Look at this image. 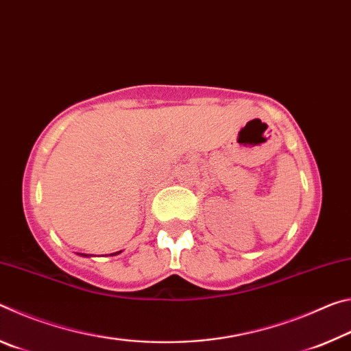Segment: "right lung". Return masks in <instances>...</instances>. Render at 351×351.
I'll return each mask as SVG.
<instances>
[{
	"label": "right lung",
	"mask_w": 351,
	"mask_h": 351,
	"mask_svg": "<svg viewBox=\"0 0 351 351\" xmlns=\"http://www.w3.org/2000/svg\"><path fill=\"white\" fill-rule=\"evenodd\" d=\"M117 254H121V251L119 252H114V254H110V255H117ZM82 257H91V254H80Z\"/></svg>",
	"instance_id": "add662e5"
}]
</instances>
